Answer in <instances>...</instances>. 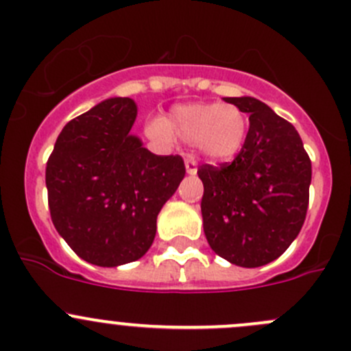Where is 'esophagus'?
<instances>
[{"instance_id":"obj_1","label":"esophagus","mask_w":351,"mask_h":351,"mask_svg":"<svg viewBox=\"0 0 351 351\" xmlns=\"http://www.w3.org/2000/svg\"><path fill=\"white\" fill-rule=\"evenodd\" d=\"M185 166L188 175H195V173H197V160H195L193 156H186Z\"/></svg>"}]
</instances>
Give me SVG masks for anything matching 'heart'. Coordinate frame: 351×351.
I'll return each mask as SVG.
<instances>
[{"instance_id": "heart-1", "label": "heart", "mask_w": 351, "mask_h": 351, "mask_svg": "<svg viewBox=\"0 0 351 351\" xmlns=\"http://www.w3.org/2000/svg\"><path fill=\"white\" fill-rule=\"evenodd\" d=\"M146 131L161 141L175 136L185 143H195L210 160L228 161L245 145L249 117L234 104L193 102L173 108L166 121H149Z\"/></svg>"}]
</instances>
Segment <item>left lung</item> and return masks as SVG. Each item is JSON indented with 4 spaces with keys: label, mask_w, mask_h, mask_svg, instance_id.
<instances>
[{
    "label": "left lung",
    "mask_w": 351,
    "mask_h": 351,
    "mask_svg": "<svg viewBox=\"0 0 351 351\" xmlns=\"http://www.w3.org/2000/svg\"><path fill=\"white\" fill-rule=\"evenodd\" d=\"M249 114L232 163L202 165L204 230L217 256L242 267L272 263L293 243L309 204L311 160L298 131L254 97H225Z\"/></svg>",
    "instance_id": "1"
}]
</instances>
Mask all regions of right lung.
I'll return each instance as SVG.
<instances>
[{"label":"right lung","instance_id":"right-lung-1","mask_svg":"<svg viewBox=\"0 0 351 351\" xmlns=\"http://www.w3.org/2000/svg\"><path fill=\"white\" fill-rule=\"evenodd\" d=\"M136 112L129 97L101 102L65 124L47 161L51 222L77 256L101 267L145 256L186 171L180 154L158 156L129 134Z\"/></svg>","mask_w":351,"mask_h":351}]
</instances>
